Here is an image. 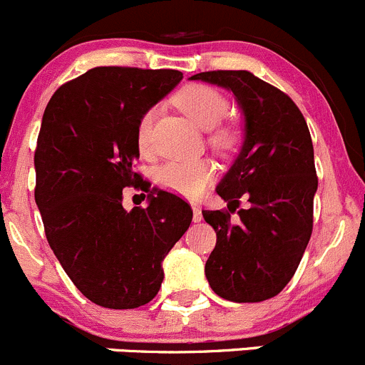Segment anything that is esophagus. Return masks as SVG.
<instances>
[{"label":"esophagus","mask_w":365,"mask_h":365,"mask_svg":"<svg viewBox=\"0 0 365 365\" xmlns=\"http://www.w3.org/2000/svg\"><path fill=\"white\" fill-rule=\"evenodd\" d=\"M201 219H203V213H201V208H200V206L194 205L192 206V220H194V222H200Z\"/></svg>","instance_id":"1"}]
</instances>
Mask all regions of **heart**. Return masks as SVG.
I'll return each mask as SVG.
<instances>
[{
  "label": "heart",
  "instance_id": "1",
  "mask_svg": "<svg viewBox=\"0 0 365 365\" xmlns=\"http://www.w3.org/2000/svg\"><path fill=\"white\" fill-rule=\"evenodd\" d=\"M176 104L190 120L203 128H212L226 116L227 101L220 91L206 84H190L176 95ZM155 120V108H150L139 118L135 128V143L143 153L152 148V127ZM219 146H231L237 141V132L231 127H222L212 135ZM213 169L203 159L168 160L157 169V183L165 190L185 197H194L203 192L206 183L212 180Z\"/></svg>",
  "mask_w": 365,
  "mask_h": 365
}]
</instances>
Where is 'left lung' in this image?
<instances>
[{"instance_id": "8db88e82", "label": "left lung", "mask_w": 365, "mask_h": 365, "mask_svg": "<svg viewBox=\"0 0 365 365\" xmlns=\"http://www.w3.org/2000/svg\"><path fill=\"white\" fill-rule=\"evenodd\" d=\"M233 91L244 114V143L217 194L232 212L250 200L241 219L227 210H203L217 244L205 274L219 297L261 302L295 275L312 233L318 178L305 118L295 102L247 70H213L189 77Z\"/></svg>"}]
</instances>
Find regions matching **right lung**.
Wrapping results in <instances>:
<instances>
[{"mask_svg": "<svg viewBox=\"0 0 365 365\" xmlns=\"http://www.w3.org/2000/svg\"><path fill=\"white\" fill-rule=\"evenodd\" d=\"M178 70L95 67L56 90L35 150V201L47 242L70 281L108 309H135L159 293L162 261L192 210L134 173L135 128L164 98ZM149 192L145 209L123 208V189Z\"/></svg>", "mask_w": 365, "mask_h": 365, "instance_id": "obj_1", "label": "right lung"}]
</instances>
